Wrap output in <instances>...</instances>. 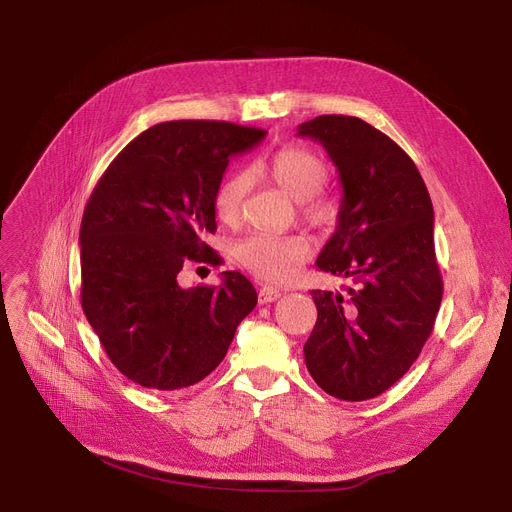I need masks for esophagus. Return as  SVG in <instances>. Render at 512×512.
<instances>
[{"label":"esophagus","mask_w":512,"mask_h":512,"mask_svg":"<svg viewBox=\"0 0 512 512\" xmlns=\"http://www.w3.org/2000/svg\"><path fill=\"white\" fill-rule=\"evenodd\" d=\"M282 297V290L280 288H274V286H261L259 288V303L265 305V303H274Z\"/></svg>","instance_id":"34e87169"}]
</instances>
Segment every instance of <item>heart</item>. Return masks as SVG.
<instances>
[{
	"instance_id": "heart-1",
	"label": "heart",
	"mask_w": 512,
	"mask_h": 512,
	"mask_svg": "<svg viewBox=\"0 0 512 512\" xmlns=\"http://www.w3.org/2000/svg\"><path fill=\"white\" fill-rule=\"evenodd\" d=\"M261 174L282 193L301 203L305 220L321 230H332L340 218V203L317 195L328 182L326 161L301 145H284L259 164ZM251 178L247 172L228 174L213 193V213L222 224L236 226ZM311 253L305 234H251L242 238L234 255L238 263L261 280L286 282Z\"/></svg>"
}]
</instances>
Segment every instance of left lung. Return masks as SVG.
Segmentation results:
<instances>
[{"instance_id":"1","label":"left lung","mask_w":512,"mask_h":512,"mask_svg":"<svg viewBox=\"0 0 512 512\" xmlns=\"http://www.w3.org/2000/svg\"><path fill=\"white\" fill-rule=\"evenodd\" d=\"M297 130L324 145L342 184L336 232L315 263L353 282L346 294L311 290L305 363L330 396L375 398L409 371L436 324L444 288L432 199L413 159L361 118L317 116Z\"/></svg>"}]
</instances>
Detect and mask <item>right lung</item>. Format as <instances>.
Listing matches in <instances>:
<instances>
[{"label":"right lung","instance_id":"add662e5","mask_svg":"<svg viewBox=\"0 0 512 512\" xmlns=\"http://www.w3.org/2000/svg\"><path fill=\"white\" fill-rule=\"evenodd\" d=\"M265 130L213 120L161 122L130 141L99 178L80 224V303L107 357L151 390L188 388L218 367L257 305L253 284L182 288L188 261L220 263L213 193L230 157Z\"/></svg>","mask_w":512,"mask_h":512}]
</instances>
